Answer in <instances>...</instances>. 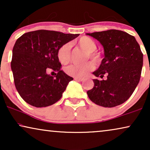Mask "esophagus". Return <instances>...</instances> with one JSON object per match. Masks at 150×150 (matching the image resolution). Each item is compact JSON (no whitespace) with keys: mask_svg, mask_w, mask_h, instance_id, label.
Returning a JSON list of instances; mask_svg holds the SVG:
<instances>
[{"mask_svg":"<svg viewBox=\"0 0 150 150\" xmlns=\"http://www.w3.org/2000/svg\"><path fill=\"white\" fill-rule=\"evenodd\" d=\"M74 80H76V81H83L84 79H83V78H78V77H75L74 78Z\"/></svg>","mask_w":150,"mask_h":150,"instance_id":"1","label":"esophagus"}]
</instances>
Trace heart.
<instances>
[{
  "label": "heart",
  "mask_w": 150,
  "mask_h": 150,
  "mask_svg": "<svg viewBox=\"0 0 150 150\" xmlns=\"http://www.w3.org/2000/svg\"><path fill=\"white\" fill-rule=\"evenodd\" d=\"M81 48L87 52L86 59H91L94 62L99 63L101 61V55L98 51L97 44L93 39L87 36L81 37L76 42ZM70 44L67 43L61 46L57 50V58L62 64H67L70 60ZM95 65L92 61H87L82 64H72L65 69V71L69 76L73 77L82 78L87 74L89 71L93 69Z\"/></svg>",
  "instance_id": "obj_1"
}]
</instances>
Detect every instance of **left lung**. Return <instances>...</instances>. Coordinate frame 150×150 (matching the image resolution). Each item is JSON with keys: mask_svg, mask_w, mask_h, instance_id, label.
<instances>
[{"mask_svg": "<svg viewBox=\"0 0 150 150\" xmlns=\"http://www.w3.org/2000/svg\"><path fill=\"white\" fill-rule=\"evenodd\" d=\"M99 41L104 47V58L94 86L87 91L88 97L97 105L111 108L120 105L130 97L140 81L143 67V53L134 36L115 29L87 33Z\"/></svg>", "mask_w": 150, "mask_h": 150, "instance_id": "left-lung-1", "label": "left lung"}]
</instances>
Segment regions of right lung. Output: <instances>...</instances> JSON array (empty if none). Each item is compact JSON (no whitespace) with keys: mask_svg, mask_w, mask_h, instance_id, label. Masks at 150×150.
<instances>
[{"mask_svg":"<svg viewBox=\"0 0 150 150\" xmlns=\"http://www.w3.org/2000/svg\"><path fill=\"white\" fill-rule=\"evenodd\" d=\"M79 34H65L48 30L26 33L13 48L11 62L14 84L26 103L46 107L58 102L73 78L61 70L57 50ZM49 71H56L55 77Z\"/></svg>","mask_w":150,"mask_h":150,"instance_id":"obj_1","label":"right lung"}]
</instances>
